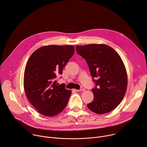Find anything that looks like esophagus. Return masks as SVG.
Wrapping results in <instances>:
<instances>
[{"instance_id":"1","label":"esophagus","mask_w":147,"mask_h":147,"mask_svg":"<svg viewBox=\"0 0 147 147\" xmlns=\"http://www.w3.org/2000/svg\"><path fill=\"white\" fill-rule=\"evenodd\" d=\"M85 90V89L84 88L81 87L80 89H76V91H84Z\"/></svg>"}]
</instances>
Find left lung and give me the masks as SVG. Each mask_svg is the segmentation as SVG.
Segmentation results:
<instances>
[{"label":"left lung","mask_w":147,"mask_h":147,"mask_svg":"<svg viewBox=\"0 0 147 147\" xmlns=\"http://www.w3.org/2000/svg\"><path fill=\"white\" fill-rule=\"evenodd\" d=\"M77 53L85 59L95 86L92 89L94 100L88 108L98 114L114 109L125 96L127 74L120 56L104 44L76 46Z\"/></svg>","instance_id":"8db88e82"}]
</instances>
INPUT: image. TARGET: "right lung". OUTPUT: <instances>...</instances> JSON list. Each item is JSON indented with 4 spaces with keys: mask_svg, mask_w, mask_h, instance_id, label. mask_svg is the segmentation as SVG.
<instances>
[{
    "mask_svg": "<svg viewBox=\"0 0 147 147\" xmlns=\"http://www.w3.org/2000/svg\"><path fill=\"white\" fill-rule=\"evenodd\" d=\"M75 52L72 45H48L33 52L24 72V85L29 102L40 114L57 115L66 107L71 95L64 84L59 85L56 78Z\"/></svg>",
    "mask_w": 147,
    "mask_h": 147,
    "instance_id": "add662e5",
    "label": "right lung"
}]
</instances>
